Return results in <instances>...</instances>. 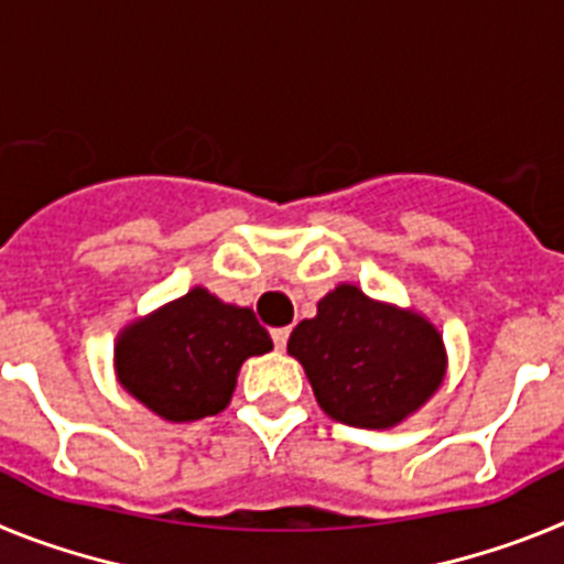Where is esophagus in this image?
Returning a JSON list of instances; mask_svg holds the SVG:
<instances>
[{
  "mask_svg": "<svg viewBox=\"0 0 564 564\" xmlns=\"http://www.w3.org/2000/svg\"><path fill=\"white\" fill-rule=\"evenodd\" d=\"M271 338H273V344H276V350H285L288 338H291V327H273Z\"/></svg>",
  "mask_w": 564,
  "mask_h": 564,
  "instance_id": "1",
  "label": "esophagus"
}]
</instances>
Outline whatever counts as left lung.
Returning <instances> with one entry per match:
<instances>
[{
	"label": "left lung",
	"mask_w": 564,
	"mask_h": 564,
	"mask_svg": "<svg viewBox=\"0 0 564 564\" xmlns=\"http://www.w3.org/2000/svg\"><path fill=\"white\" fill-rule=\"evenodd\" d=\"M288 352L305 367L318 406L338 423L387 430L441 387L443 338L417 313L338 285L293 327Z\"/></svg>",
	"instance_id": "8db88e82"
}]
</instances>
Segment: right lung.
<instances>
[{
	"instance_id": "right-lung-1",
	"label": "right lung",
	"mask_w": 564,
	"mask_h": 564,
	"mask_svg": "<svg viewBox=\"0 0 564 564\" xmlns=\"http://www.w3.org/2000/svg\"><path fill=\"white\" fill-rule=\"evenodd\" d=\"M271 347L253 311L194 288L121 333L115 370L123 390L161 417L197 421L226 410L242 361Z\"/></svg>"
}]
</instances>
